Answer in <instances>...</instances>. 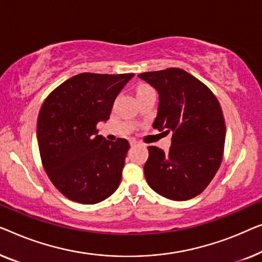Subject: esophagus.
<instances>
[{"label": "esophagus", "mask_w": 262, "mask_h": 262, "mask_svg": "<svg viewBox=\"0 0 262 262\" xmlns=\"http://www.w3.org/2000/svg\"><path fill=\"white\" fill-rule=\"evenodd\" d=\"M129 143H130V146H135V145H138V141H136V140H130L129 141Z\"/></svg>", "instance_id": "34e87169"}]
</instances>
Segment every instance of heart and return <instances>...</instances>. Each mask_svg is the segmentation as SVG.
Instances as JSON below:
<instances>
[{
	"instance_id": "1",
	"label": "heart",
	"mask_w": 262,
	"mask_h": 262,
	"mask_svg": "<svg viewBox=\"0 0 262 262\" xmlns=\"http://www.w3.org/2000/svg\"><path fill=\"white\" fill-rule=\"evenodd\" d=\"M143 89H149V86H146V85H141L139 88V91L140 90H143Z\"/></svg>"
}]
</instances>
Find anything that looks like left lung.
<instances>
[{
	"instance_id": "left-lung-1",
	"label": "left lung",
	"mask_w": 262,
	"mask_h": 262,
	"mask_svg": "<svg viewBox=\"0 0 262 262\" xmlns=\"http://www.w3.org/2000/svg\"><path fill=\"white\" fill-rule=\"evenodd\" d=\"M159 94L153 128L168 134V153L148 147L143 171L157 193L173 201H187L203 192L222 163L226 123L212 91L182 69L143 72L138 76Z\"/></svg>"
}]
</instances>
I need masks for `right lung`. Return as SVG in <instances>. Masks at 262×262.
<instances>
[{"mask_svg":"<svg viewBox=\"0 0 262 262\" xmlns=\"http://www.w3.org/2000/svg\"><path fill=\"white\" fill-rule=\"evenodd\" d=\"M133 76L79 73L42 103L36 128L41 163L70 201L95 204L119 187L129 142L97 135V123L109 119L114 101Z\"/></svg>","mask_w":262,"mask_h":262,"instance_id":"1","label":"right lung"}]
</instances>
